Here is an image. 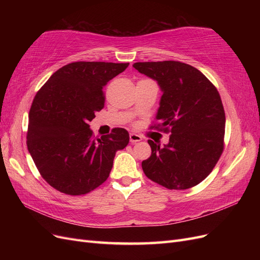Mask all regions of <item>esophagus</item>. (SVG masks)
Instances as JSON below:
<instances>
[{"label": "esophagus", "mask_w": 260, "mask_h": 260, "mask_svg": "<svg viewBox=\"0 0 260 260\" xmlns=\"http://www.w3.org/2000/svg\"><path fill=\"white\" fill-rule=\"evenodd\" d=\"M129 137H130V142H132V143L140 142V141L142 140V137L139 135H136V133H130Z\"/></svg>", "instance_id": "obj_1"}]
</instances>
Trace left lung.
Wrapping results in <instances>:
<instances>
[{
    "label": "left lung",
    "mask_w": 260,
    "mask_h": 260,
    "mask_svg": "<svg viewBox=\"0 0 260 260\" xmlns=\"http://www.w3.org/2000/svg\"><path fill=\"white\" fill-rule=\"evenodd\" d=\"M156 80L162 95L157 128L169 132L162 147L147 142L152 155L142 161L145 176L169 190H185L201 183L223 151L225 115L216 86L195 67L176 60L133 64Z\"/></svg>",
    "instance_id": "left-lung-1"
}]
</instances>
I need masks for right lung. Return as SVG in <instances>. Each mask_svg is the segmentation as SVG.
<instances>
[{
	"label": "right lung",
	"mask_w": 260,
	"mask_h": 260,
	"mask_svg": "<svg viewBox=\"0 0 260 260\" xmlns=\"http://www.w3.org/2000/svg\"><path fill=\"white\" fill-rule=\"evenodd\" d=\"M129 62L75 61L38 91L29 112L28 151L42 178L57 191L83 195L107 180L116 152L129 143L125 129L94 139L89 122L103 109V88Z\"/></svg>",
	"instance_id": "1"
}]
</instances>
